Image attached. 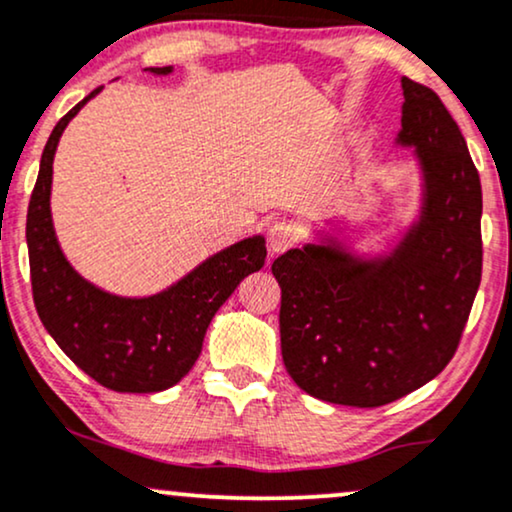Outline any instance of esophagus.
<instances>
[{
  "label": "esophagus",
  "mask_w": 512,
  "mask_h": 512,
  "mask_svg": "<svg viewBox=\"0 0 512 512\" xmlns=\"http://www.w3.org/2000/svg\"><path fill=\"white\" fill-rule=\"evenodd\" d=\"M267 243L272 255H281V252L291 250L298 243V231L291 224H286V221H276L272 229L267 231Z\"/></svg>",
  "instance_id": "esophagus-1"
}]
</instances>
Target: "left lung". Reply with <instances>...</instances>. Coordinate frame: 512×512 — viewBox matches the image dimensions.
I'll return each instance as SVG.
<instances>
[{"label":"left lung","instance_id":"left-lung-1","mask_svg":"<svg viewBox=\"0 0 512 512\" xmlns=\"http://www.w3.org/2000/svg\"><path fill=\"white\" fill-rule=\"evenodd\" d=\"M396 147L420 171L417 212L384 250L355 248L326 221L276 257L281 355L326 403L379 408L451 362L482 281V186L458 123L424 85L400 78Z\"/></svg>","mask_w":512,"mask_h":512}]
</instances>
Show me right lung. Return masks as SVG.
I'll list each match as a JSON object with an SVG mask.
<instances>
[{
	"mask_svg": "<svg viewBox=\"0 0 512 512\" xmlns=\"http://www.w3.org/2000/svg\"><path fill=\"white\" fill-rule=\"evenodd\" d=\"M147 73L171 76L174 66ZM100 92L92 90L54 126L42 152L26 224L33 300L49 336L97 384L119 393H157L190 372L219 307L245 276L264 267L267 240L260 233L238 240L171 286L140 298L109 293L83 279L66 260L54 231L52 164L61 133Z\"/></svg>",
	"mask_w": 512,
	"mask_h": 512,
	"instance_id": "1",
	"label": "right lung"
}]
</instances>
